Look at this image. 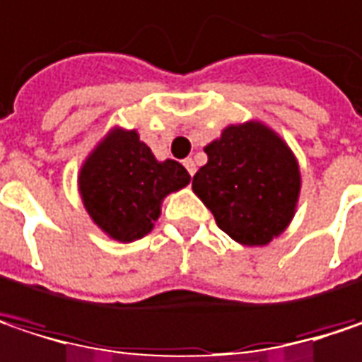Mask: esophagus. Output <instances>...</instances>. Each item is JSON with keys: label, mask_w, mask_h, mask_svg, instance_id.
Masks as SVG:
<instances>
[{"label": "esophagus", "mask_w": 362, "mask_h": 362, "mask_svg": "<svg viewBox=\"0 0 362 362\" xmlns=\"http://www.w3.org/2000/svg\"><path fill=\"white\" fill-rule=\"evenodd\" d=\"M184 168H186V172L190 174V176H194V172H197V163H194V159H184Z\"/></svg>", "instance_id": "obj_1"}]
</instances>
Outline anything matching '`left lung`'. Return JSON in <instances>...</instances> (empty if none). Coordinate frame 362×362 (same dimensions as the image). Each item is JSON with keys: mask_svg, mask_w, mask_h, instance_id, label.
<instances>
[{"mask_svg": "<svg viewBox=\"0 0 362 362\" xmlns=\"http://www.w3.org/2000/svg\"><path fill=\"white\" fill-rule=\"evenodd\" d=\"M207 163L194 174L192 190L215 223L236 243L263 247L294 217L300 172L296 157L261 122L228 126L205 147Z\"/></svg>", "mask_w": 362, "mask_h": 362, "instance_id": "obj_1", "label": "left lung"}]
</instances>
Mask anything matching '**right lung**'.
Returning a JSON list of instances; mask_svg holds the SVG:
<instances>
[{
  "label": "right lung",
  "mask_w": 362,
  "mask_h": 362,
  "mask_svg": "<svg viewBox=\"0 0 362 362\" xmlns=\"http://www.w3.org/2000/svg\"><path fill=\"white\" fill-rule=\"evenodd\" d=\"M190 182L178 161H157L136 130H112L86 157L78 188L93 221L114 240L132 243L153 230L161 201Z\"/></svg>",
  "instance_id": "right-lung-1"
}]
</instances>
